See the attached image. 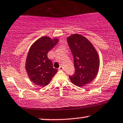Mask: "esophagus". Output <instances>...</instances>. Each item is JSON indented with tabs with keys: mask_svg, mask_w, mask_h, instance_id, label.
Listing matches in <instances>:
<instances>
[{
	"mask_svg": "<svg viewBox=\"0 0 123 123\" xmlns=\"http://www.w3.org/2000/svg\"><path fill=\"white\" fill-rule=\"evenodd\" d=\"M63 69V68L62 66H60V68H58V70H62Z\"/></svg>",
	"mask_w": 123,
	"mask_h": 123,
	"instance_id": "34e87169",
	"label": "esophagus"
}]
</instances>
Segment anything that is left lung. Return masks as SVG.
<instances>
[{"mask_svg":"<svg viewBox=\"0 0 123 123\" xmlns=\"http://www.w3.org/2000/svg\"><path fill=\"white\" fill-rule=\"evenodd\" d=\"M68 45L74 57L75 73L69 76L71 82L78 87L88 85L98 73L100 61L98 52L85 37L73 34L67 37Z\"/></svg>","mask_w":123,"mask_h":123,"instance_id":"obj_1","label":"left lung"}]
</instances>
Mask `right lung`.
<instances>
[{"label": "right lung", "mask_w": 123, "mask_h": 123, "mask_svg": "<svg viewBox=\"0 0 123 123\" xmlns=\"http://www.w3.org/2000/svg\"><path fill=\"white\" fill-rule=\"evenodd\" d=\"M58 38L43 36L36 41L29 49L26 59L25 70L30 80L38 86L48 85L56 74L48 53L58 43Z\"/></svg>", "instance_id": "obj_1"}]
</instances>
